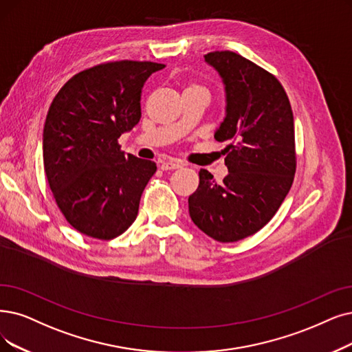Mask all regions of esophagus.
<instances>
[{"instance_id":"1","label":"esophagus","mask_w":352,"mask_h":352,"mask_svg":"<svg viewBox=\"0 0 352 352\" xmlns=\"http://www.w3.org/2000/svg\"><path fill=\"white\" fill-rule=\"evenodd\" d=\"M182 166H184V163L180 160H167L160 164L162 170H175V168H180Z\"/></svg>"}]
</instances>
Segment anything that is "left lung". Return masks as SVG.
Wrapping results in <instances>:
<instances>
[{"label": "left lung", "instance_id": "obj_1", "mask_svg": "<svg viewBox=\"0 0 352 352\" xmlns=\"http://www.w3.org/2000/svg\"><path fill=\"white\" fill-rule=\"evenodd\" d=\"M205 60L225 83L227 117L215 133L228 142V175L217 182L205 168L189 196L196 227L219 243H235L260 231L276 215L296 173L293 112L278 79L231 50L210 52Z\"/></svg>", "mask_w": 352, "mask_h": 352}]
</instances>
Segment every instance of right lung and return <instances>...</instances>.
Segmentation results:
<instances>
[{"instance_id":"add662e5","label":"right lung","mask_w":352,"mask_h":352,"mask_svg":"<svg viewBox=\"0 0 352 352\" xmlns=\"http://www.w3.org/2000/svg\"><path fill=\"white\" fill-rule=\"evenodd\" d=\"M148 60H116L70 78L49 108L43 164L65 219L83 235L112 240L135 221L140 198L157 166L125 156L118 143L142 118Z\"/></svg>"}]
</instances>
